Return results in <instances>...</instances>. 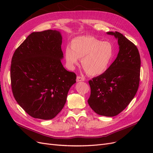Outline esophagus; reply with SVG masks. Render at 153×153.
I'll use <instances>...</instances> for the list:
<instances>
[{
	"mask_svg": "<svg viewBox=\"0 0 153 153\" xmlns=\"http://www.w3.org/2000/svg\"><path fill=\"white\" fill-rule=\"evenodd\" d=\"M85 78L84 77H82L80 76H78L76 77V82H82V81H84Z\"/></svg>",
	"mask_w": 153,
	"mask_h": 153,
	"instance_id": "1",
	"label": "esophagus"
}]
</instances>
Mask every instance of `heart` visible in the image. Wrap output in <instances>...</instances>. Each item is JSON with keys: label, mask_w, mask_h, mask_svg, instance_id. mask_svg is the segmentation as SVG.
Returning a JSON list of instances; mask_svg holds the SVG:
<instances>
[{"label": "heart", "mask_w": 153, "mask_h": 153, "mask_svg": "<svg viewBox=\"0 0 153 153\" xmlns=\"http://www.w3.org/2000/svg\"><path fill=\"white\" fill-rule=\"evenodd\" d=\"M114 57V49L108 41H101L92 36L77 37L71 42V47H66L65 58L68 66L73 69L82 64L88 74L100 75L107 70Z\"/></svg>", "instance_id": "obj_1"}]
</instances>
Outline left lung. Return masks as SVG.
Masks as SVG:
<instances>
[{
    "instance_id": "obj_1",
    "label": "left lung",
    "mask_w": 153,
    "mask_h": 153,
    "mask_svg": "<svg viewBox=\"0 0 153 153\" xmlns=\"http://www.w3.org/2000/svg\"><path fill=\"white\" fill-rule=\"evenodd\" d=\"M118 39L117 57L104 73L89 81L88 103L101 115L113 117L127 107L139 86L140 57L136 45L119 32H108Z\"/></svg>"
}]
</instances>
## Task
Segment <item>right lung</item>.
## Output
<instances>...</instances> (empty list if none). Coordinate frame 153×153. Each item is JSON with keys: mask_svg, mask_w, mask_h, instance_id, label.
<instances>
[{"mask_svg": "<svg viewBox=\"0 0 153 153\" xmlns=\"http://www.w3.org/2000/svg\"><path fill=\"white\" fill-rule=\"evenodd\" d=\"M61 45L59 31L32 32L13 55L10 76L14 98L34 118H54L76 82V74L67 71L61 63Z\"/></svg>", "mask_w": 153, "mask_h": 153, "instance_id": "obj_1", "label": "right lung"}]
</instances>
